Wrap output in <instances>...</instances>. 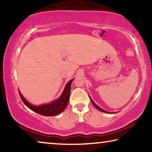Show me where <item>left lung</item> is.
Returning a JSON list of instances; mask_svg holds the SVG:
<instances>
[{"mask_svg": "<svg viewBox=\"0 0 152 152\" xmlns=\"http://www.w3.org/2000/svg\"><path fill=\"white\" fill-rule=\"evenodd\" d=\"M90 99H91V102H92V104H93L94 105V107L95 108H96V109H98V110H100V111H101V112H104V113H109V112H108V111H106V110H103V109H101V107H99V106H98V105L97 104H95L94 103V101H92V99H91V96H90Z\"/></svg>", "mask_w": 152, "mask_h": 152, "instance_id": "left-lung-1", "label": "left lung"}]
</instances>
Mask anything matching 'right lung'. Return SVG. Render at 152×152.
<instances>
[{
  "label": "right lung",
  "instance_id": "add662e5",
  "mask_svg": "<svg viewBox=\"0 0 152 152\" xmlns=\"http://www.w3.org/2000/svg\"><path fill=\"white\" fill-rule=\"evenodd\" d=\"M73 81L72 80H70L68 83L66 84L65 88L61 94V96L59 97L56 101L50 102L48 104H44L39 105V106H35V105L31 104L24 96H23L19 91V93L20 95V99L23 103L26 106L32 110L33 111L40 114L43 116H54V115H59L61 112H63L68 104L69 98L70 94V89H71V84Z\"/></svg>",
  "mask_w": 152,
  "mask_h": 152
}]
</instances>
